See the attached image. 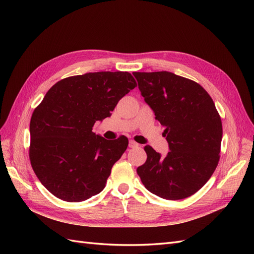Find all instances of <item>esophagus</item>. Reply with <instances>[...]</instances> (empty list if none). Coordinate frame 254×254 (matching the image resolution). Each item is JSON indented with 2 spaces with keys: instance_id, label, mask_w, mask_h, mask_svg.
<instances>
[{
  "instance_id": "obj_1",
  "label": "esophagus",
  "mask_w": 254,
  "mask_h": 254,
  "mask_svg": "<svg viewBox=\"0 0 254 254\" xmlns=\"http://www.w3.org/2000/svg\"><path fill=\"white\" fill-rule=\"evenodd\" d=\"M137 146H139V144H137L135 141H133V140L129 141V147L130 148H134V147H137Z\"/></svg>"
}]
</instances>
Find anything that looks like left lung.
Masks as SVG:
<instances>
[{"label":"left lung","mask_w":254,"mask_h":254,"mask_svg":"<svg viewBox=\"0 0 254 254\" xmlns=\"http://www.w3.org/2000/svg\"><path fill=\"white\" fill-rule=\"evenodd\" d=\"M141 94L165 130L167 156L147 145L137 175L149 191L168 200L194 195L219 162L220 115L209 93L194 80L171 72H134Z\"/></svg>","instance_id":"left-lung-1"}]
</instances>
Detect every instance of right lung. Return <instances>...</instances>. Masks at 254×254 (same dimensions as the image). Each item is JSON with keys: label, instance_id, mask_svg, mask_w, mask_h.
<instances>
[{"label": "right lung", "instance_id": "right-lung-1", "mask_svg": "<svg viewBox=\"0 0 254 254\" xmlns=\"http://www.w3.org/2000/svg\"><path fill=\"white\" fill-rule=\"evenodd\" d=\"M136 87L128 72H95L56 82L30 119L29 160L50 193L80 202L104 190L128 139L106 140L92 129Z\"/></svg>", "mask_w": 254, "mask_h": 254}]
</instances>
